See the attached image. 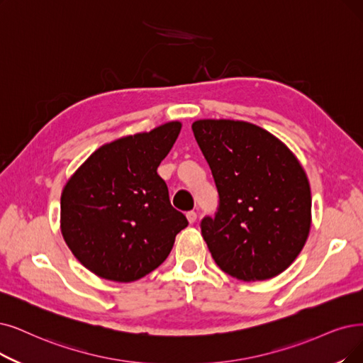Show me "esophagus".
I'll list each match as a JSON object with an SVG mask.
<instances>
[{
    "mask_svg": "<svg viewBox=\"0 0 363 363\" xmlns=\"http://www.w3.org/2000/svg\"><path fill=\"white\" fill-rule=\"evenodd\" d=\"M186 217H187V222H189L191 225H194L196 222V213L195 211H187Z\"/></svg>",
    "mask_w": 363,
    "mask_h": 363,
    "instance_id": "esophagus-1",
    "label": "esophagus"
}]
</instances>
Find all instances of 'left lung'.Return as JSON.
<instances>
[{
    "label": "left lung",
    "instance_id": "obj_1",
    "mask_svg": "<svg viewBox=\"0 0 363 363\" xmlns=\"http://www.w3.org/2000/svg\"><path fill=\"white\" fill-rule=\"evenodd\" d=\"M219 192L201 234L222 271L242 281L268 280L292 265L311 228L306 171L286 144L244 121L192 123Z\"/></svg>",
    "mask_w": 363,
    "mask_h": 363
}]
</instances>
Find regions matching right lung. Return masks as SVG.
<instances>
[{
	"instance_id": "obj_1",
	"label": "right lung",
	"mask_w": 363,
	"mask_h": 363,
	"mask_svg": "<svg viewBox=\"0 0 363 363\" xmlns=\"http://www.w3.org/2000/svg\"><path fill=\"white\" fill-rule=\"evenodd\" d=\"M182 129L172 121L96 149L61 195V232L79 262L101 279L131 283L161 265L187 226L157 167Z\"/></svg>"
}]
</instances>
